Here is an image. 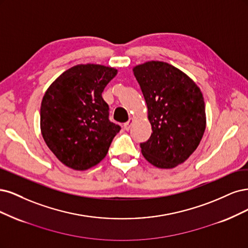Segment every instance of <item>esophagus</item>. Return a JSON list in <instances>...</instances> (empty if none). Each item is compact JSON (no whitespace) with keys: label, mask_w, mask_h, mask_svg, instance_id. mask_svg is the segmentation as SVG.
<instances>
[{"label":"esophagus","mask_w":248,"mask_h":248,"mask_svg":"<svg viewBox=\"0 0 248 248\" xmlns=\"http://www.w3.org/2000/svg\"><path fill=\"white\" fill-rule=\"evenodd\" d=\"M132 124H133V118H131V119H129V122H126L124 124V130L125 131H129L130 129H131V126H132Z\"/></svg>","instance_id":"obj_1"}]
</instances>
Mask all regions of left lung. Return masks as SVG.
<instances>
[{
    "label": "left lung",
    "instance_id": "obj_1",
    "mask_svg": "<svg viewBox=\"0 0 248 248\" xmlns=\"http://www.w3.org/2000/svg\"><path fill=\"white\" fill-rule=\"evenodd\" d=\"M147 105L150 138L142 155L157 168L171 169L197 149L206 127L205 103L197 84L177 68L151 61L133 69Z\"/></svg>",
    "mask_w": 248,
    "mask_h": 248
}]
</instances>
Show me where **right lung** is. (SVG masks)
Returning a JSON list of instances; mask_svg holds the SVG:
<instances>
[{"label": "right lung", "instance_id": "obj_1", "mask_svg": "<svg viewBox=\"0 0 248 248\" xmlns=\"http://www.w3.org/2000/svg\"><path fill=\"white\" fill-rule=\"evenodd\" d=\"M117 71L101 65H77L46 91L40 110L47 146L74 170H87L106 156L121 126L109 119L102 93Z\"/></svg>", "mask_w": 248, "mask_h": 248}]
</instances>
